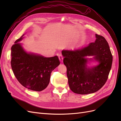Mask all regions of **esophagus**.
<instances>
[{
    "label": "esophagus",
    "instance_id": "esophagus-1",
    "mask_svg": "<svg viewBox=\"0 0 121 121\" xmlns=\"http://www.w3.org/2000/svg\"><path fill=\"white\" fill-rule=\"evenodd\" d=\"M58 58H59V60L61 62L63 61V57L62 56H61V55H60V56H58Z\"/></svg>",
    "mask_w": 121,
    "mask_h": 121
}]
</instances>
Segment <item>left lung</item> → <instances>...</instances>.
Here are the masks:
<instances>
[{"label":"left lung","instance_id":"1","mask_svg":"<svg viewBox=\"0 0 121 121\" xmlns=\"http://www.w3.org/2000/svg\"><path fill=\"white\" fill-rule=\"evenodd\" d=\"M95 36V42L85 47L73 51H62L69 88L75 93L87 94L95 92L108 80L112 56L105 38L96 34ZM93 55L100 64L91 69L87 68L85 57Z\"/></svg>","mask_w":121,"mask_h":121}]
</instances>
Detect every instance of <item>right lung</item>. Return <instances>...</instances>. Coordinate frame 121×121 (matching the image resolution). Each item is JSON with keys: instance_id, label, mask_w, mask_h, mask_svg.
<instances>
[{"instance_id": "add662e5", "label": "right lung", "mask_w": 121, "mask_h": 121, "mask_svg": "<svg viewBox=\"0 0 121 121\" xmlns=\"http://www.w3.org/2000/svg\"><path fill=\"white\" fill-rule=\"evenodd\" d=\"M11 48V66L16 78L26 88L36 91L45 89L50 81V75L60 64L57 56L44 57L39 55L27 53L18 42Z\"/></svg>"}]
</instances>
